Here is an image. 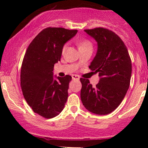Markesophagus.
Returning a JSON list of instances; mask_svg holds the SVG:
<instances>
[{
  "label": "esophagus",
  "mask_w": 148,
  "mask_h": 148,
  "mask_svg": "<svg viewBox=\"0 0 148 148\" xmlns=\"http://www.w3.org/2000/svg\"><path fill=\"white\" fill-rule=\"evenodd\" d=\"M72 78L73 80H78V81L79 80V76H77V75H74H74L72 76Z\"/></svg>",
  "instance_id": "1"
}]
</instances>
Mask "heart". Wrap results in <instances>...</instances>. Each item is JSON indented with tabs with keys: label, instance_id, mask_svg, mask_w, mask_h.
<instances>
[{
	"label": "heart",
	"instance_id": "1",
	"mask_svg": "<svg viewBox=\"0 0 148 148\" xmlns=\"http://www.w3.org/2000/svg\"><path fill=\"white\" fill-rule=\"evenodd\" d=\"M85 47H92V44L89 41H88V40H83V41L79 42V49L85 48ZM66 48H67V45H65L63 47L62 51L64 52Z\"/></svg>",
	"mask_w": 148,
	"mask_h": 148
}]
</instances>
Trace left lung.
Listing matches in <instances>:
<instances>
[{
  "mask_svg": "<svg viewBox=\"0 0 148 148\" xmlns=\"http://www.w3.org/2000/svg\"><path fill=\"white\" fill-rule=\"evenodd\" d=\"M84 31L97 44L96 55L89 68L95 74L99 73V81L93 87L88 79H80L81 101L94 114H109L120 104L130 87V55L123 40L113 31L103 28Z\"/></svg>",
  "mask_w": 148,
  "mask_h": 148,
  "instance_id": "left-lung-1",
  "label": "left lung"
}]
</instances>
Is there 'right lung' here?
Wrapping results in <instances>:
<instances>
[{
  "label": "right lung",
  "mask_w": 148,
  "mask_h": 148,
  "mask_svg": "<svg viewBox=\"0 0 148 148\" xmlns=\"http://www.w3.org/2000/svg\"><path fill=\"white\" fill-rule=\"evenodd\" d=\"M77 30L47 28L28 46L21 69V87L24 99L35 113L52 118L63 110L72 76H53L54 64L60 60L64 44Z\"/></svg>",
  "instance_id": "obj_1"
}]
</instances>
